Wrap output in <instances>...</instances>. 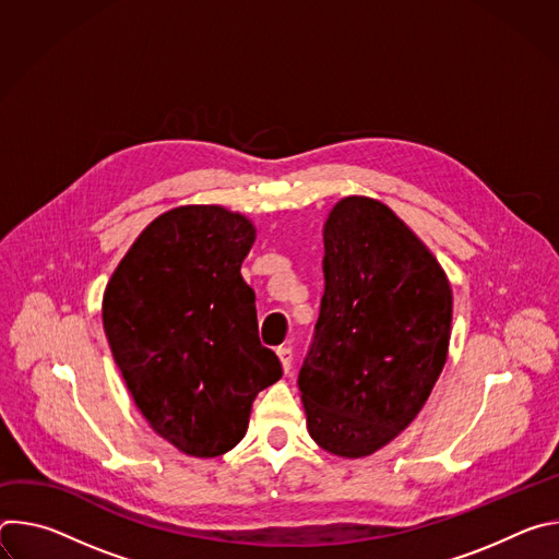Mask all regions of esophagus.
<instances>
[{
  "label": "esophagus",
  "instance_id": "obj_1",
  "mask_svg": "<svg viewBox=\"0 0 559 559\" xmlns=\"http://www.w3.org/2000/svg\"><path fill=\"white\" fill-rule=\"evenodd\" d=\"M278 358H281V365H283V371L287 373L292 369V360H294V354H292V347L289 345H283L276 349Z\"/></svg>",
  "mask_w": 559,
  "mask_h": 559
}]
</instances>
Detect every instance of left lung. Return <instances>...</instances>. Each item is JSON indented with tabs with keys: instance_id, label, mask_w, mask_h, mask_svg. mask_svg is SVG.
<instances>
[{
	"instance_id": "obj_1",
	"label": "left lung",
	"mask_w": 559,
	"mask_h": 559,
	"mask_svg": "<svg viewBox=\"0 0 559 559\" xmlns=\"http://www.w3.org/2000/svg\"><path fill=\"white\" fill-rule=\"evenodd\" d=\"M325 294L298 389L313 442L362 457L412 425L444 367L451 287L386 205L347 197L325 223Z\"/></svg>"
}]
</instances>
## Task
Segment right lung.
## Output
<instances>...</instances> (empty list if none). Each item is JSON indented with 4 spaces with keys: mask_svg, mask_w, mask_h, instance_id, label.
I'll return each instance as SVG.
<instances>
[{
    "mask_svg": "<svg viewBox=\"0 0 559 559\" xmlns=\"http://www.w3.org/2000/svg\"><path fill=\"white\" fill-rule=\"evenodd\" d=\"M254 234L218 205L170 210L141 231L104 294V330L139 412L188 455L234 449L257 393L283 376L241 276Z\"/></svg>",
    "mask_w": 559,
    "mask_h": 559,
    "instance_id": "1",
    "label": "right lung"
}]
</instances>
